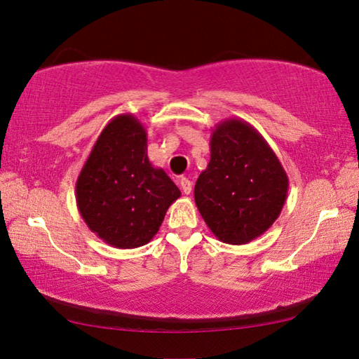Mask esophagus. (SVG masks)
Wrapping results in <instances>:
<instances>
[{
    "instance_id": "obj_1",
    "label": "esophagus",
    "mask_w": 359,
    "mask_h": 359,
    "mask_svg": "<svg viewBox=\"0 0 359 359\" xmlns=\"http://www.w3.org/2000/svg\"><path fill=\"white\" fill-rule=\"evenodd\" d=\"M179 185H180V188H182V191H184L185 194H191V191H193L191 180L187 179V177H182V179L179 180Z\"/></svg>"
}]
</instances>
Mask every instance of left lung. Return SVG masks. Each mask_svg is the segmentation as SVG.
<instances>
[{"label": "left lung", "instance_id": "1", "mask_svg": "<svg viewBox=\"0 0 359 359\" xmlns=\"http://www.w3.org/2000/svg\"><path fill=\"white\" fill-rule=\"evenodd\" d=\"M210 151V163L194 187L196 205L220 242L243 245L279 217L287 172L264 137L241 118L216 125Z\"/></svg>", "mask_w": 359, "mask_h": 359}]
</instances>
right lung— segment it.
Returning <instances> with one entry per match:
<instances>
[{
	"label": "right lung",
	"instance_id": "add662e5",
	"mask_svg": "<svg viewBox=\"0 0 359 359\" xmlns=\"http://www.w3.org/2000/svg\"><path fill=\"white\" fill-rule=\"evenodd\" d=\"M89 230L116 248H137L157 234L180 189L148 158L147 129L133 114L104 126L75 184Z\"/></svg>",
	"mask_w": 359,
	"mask_h": 359
}]
</instances>
